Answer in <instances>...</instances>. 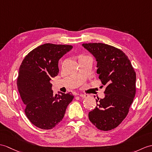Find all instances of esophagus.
Segmentation results:
<instances>
[{"instance_id": "1", "label": "esophagus", "mask_w": 152, "mask_h": 152, "mask_svg": "<svg viewBox=\"0 0 152 152\" xmlns=\"http://www.w3.org/2000/svg\"><path fill=\"white\" fill-rule=\"evenodd\" d=\"M78 95H79V96H80V97H82V98H86V97L88 96V95H87V94H79Z\"/></svg>"}]
</instances>
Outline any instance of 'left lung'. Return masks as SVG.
<instances>
[{
    "mask_svg": "<svg viewBox=\"0 0 152 152\" xmlns=\"http://www.w3.org/2000/svg\"><path fill=\"white\" fill-rule=\"evenodd\" d=\"M95 58L96 72L104 86L105 97L89 113L90 121L98 129L109 131L123 121L129 112L136 93V73L124 52L101 43H83Z\"/></svg>",
    "mask_w": 152,
    "mask_h": 152,
    "instance_id": "8db88e82",
    "label": "left lung"
}]
</instances>
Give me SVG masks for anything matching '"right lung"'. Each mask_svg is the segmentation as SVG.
Listing matches in <instances>:
<instances>
[{"mask_svg": "<svg viewBox=\"0 0 152 152\" xmlns=\"http://www.w3.org/2000/svg\"><path fill=\"white\" fill-rule=\"evenodd\" d=\"M71 45L46 43L28 53L21 63L17 87L28 120L39 128L50 129L62 121L74 98L71 93L53 94L52 77L59 73L58 61Z\"/></svg>", "mask_w": 152, "mask_h": 152, "instance_id": "add662e5", "label": "right lung"}]
</instances>
